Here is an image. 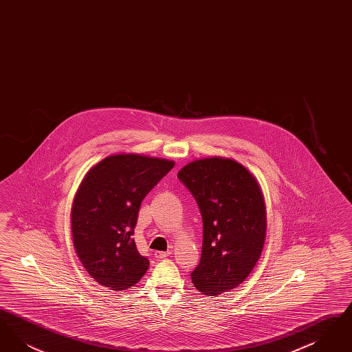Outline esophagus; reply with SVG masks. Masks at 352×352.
I'll list each match as a JSON object with an SVG mask.
<instances>
[{
	"label": "esophagus",
	"mask_w": 352,
	"mask_h": 352,
	"mask_svg": "<svg viewBox=\"0 0 352 352\" xmlns=\"http://www.w3.org/2000/svg\"><path fill=\"white\" fill-rule=\"evenodd\" d=\"M170 253L171 252H164V251H160V252H155L154 253V256L158 258V260H161V258H166L168 256H170Z\"/></svg>",
	"instance_id": "1"
}]
</instances>
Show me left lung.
<instances>
[{
	"instance_id": "1",
	"label": "left lung",
	"mask_w": 352,
	"mask_h": 352,
	"mask_svg": "<svg viewBox=\"0 0 352 352\" xmlns=\"http://www.w3.org/2000/svg\"><path fill=\"white\" fill-rule=\"evenodd\" d=\"M203 219L201 261L192 285L219 296L241 284L256 267L267 237V207L257 179L231 158L194 160L178 171Z\"/></svg>"
}]
</instances>
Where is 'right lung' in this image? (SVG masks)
I'll list each match as a JSON object with an SVG mask.
<instances>
[{"label":"right lung","instance_id":"add662e5","mask_svg":"<svg viewBox=\"0 0 352 352\" xmlns=\"http://www.w3.org/2000/svg\"><path fill=\"white\" fill-rule=\"evenodd\" d=\"M175 162L118 153L87 171L71 207L75 252L99 284L122 292L137 284L149 268L134 243L141 201Z\"/></svg>","mask_w":352,"mask_h":352}]
</instances>
